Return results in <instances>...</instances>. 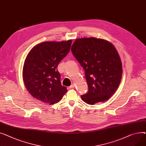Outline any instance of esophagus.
I'll use <instances>...</instances> for the list:
<instances>
[{
  "mask_svg": "<svg viewBox=\"0 0 146 146\" xmlns=\"http://www.w3.org/2000/svg\"><path fill=\"white\" fill-rule=\"evenodd\" d=\"M74 87H75V86H74V84H72V85H71V86L68 87V90H70V89H72V88H74Z\"/></svg>",
  "mask_w": 146,
  "mask_h": 146,
  "instance_id": "1",
  "label": "esophagus"
}]
</instances>
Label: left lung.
Listing matches in <instances>:
<instances>
[{
    "instance_id": "8db88e82",
    "label": "left lung",
    "mask_w": 146,
    "mask_h": 146,
    "mask_svg": "<svg viewBox=\"0 0 146 146\" xmlns=\"http://www.w3.org/2000/svg\"><path fill=\"white\" fill-rule=\"evenodd\" d=\"M73 55L85 71L88 92L83 101L94 105L109 99L120 84L123 69L117 50L107 40L96 38L76 39L71 47Z\"/></svg>"
}]
</instances>
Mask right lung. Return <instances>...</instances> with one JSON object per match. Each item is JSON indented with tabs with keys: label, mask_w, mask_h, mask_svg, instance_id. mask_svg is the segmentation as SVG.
<instances>
[{
	"label": "right lung",
	"mask_w": 146,
	"mask_h": 146,
	"mask_svg": "<svg viewBox=\"0 0 146 146\" xmlns=\"http://www.w3.org/2000/svg\"><path fill=\"white\" fill-rule=\"evenodd\" d=\"M72 40L44 42L34 46L24 62L23 78L26 88L34 98L55 104L68 91L61 82L59 63L70 52Z\"/></svg>",
	"instance_id": "right-lung-1"
}]
</instances>
